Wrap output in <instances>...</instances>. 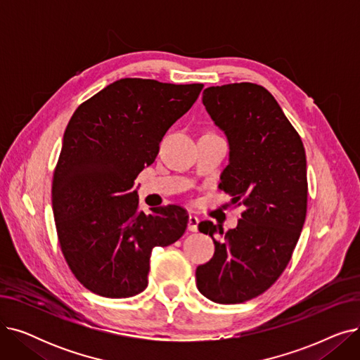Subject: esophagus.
<instances>
[{
  "instance_id": "esophagus-1",
  "label": "esophagus",
  "mask_w": 360,
  "mask_h": 360,
  "mask_svg": "<svg viewBox=\"0 0 360 360\" xmlns=\"http://www.w3.org/2000/svg\"><path fill=\"white\" fill-rule=\"evenodd\" d=\"M198 217L194 216V214H190V217H188V231L191 232H197L198 231Z\"/></svg>"
}]
</instances>
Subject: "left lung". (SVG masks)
<instances>
[{"label":"left lung","instance_id":"obj_1","mask_svg":"<svg viewBox=\"0 0 360 360\" xmlns=\"http://www.w3.org/2000/svg\"><path fill=\"white\" fill-rule=\"evenodd\" d=\"M202 103L231 146L219 188L243 212L226 233L212 221L198 224L216 250L197 267V288L217 304H242L270 289L292 258L307 219L305 147L273 94L259 84L207 87Z\"/></svg>","mask_w":360,"mask_h":360}]
</instances>
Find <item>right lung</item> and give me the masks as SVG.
<instances>
[{
  "mask_svg": "<svg viewBox=\"0 0 360 360\" xmlns=\"http://www.w3.org/2000/svg\"><path fill=\"white\" fill-rule=\"evenodd\" d=\"M202 86L121 79L72 113L53 170L52 209L63 255L90 292L139 295L147 288L151 250L185 233L184 207L140 210L136 179Z\"/></svg>",
  "mask_w": 360,
  "mask_h": 360,
  "instance_id": "add662e5",
  "label": "right lung"
}]
</instances>
